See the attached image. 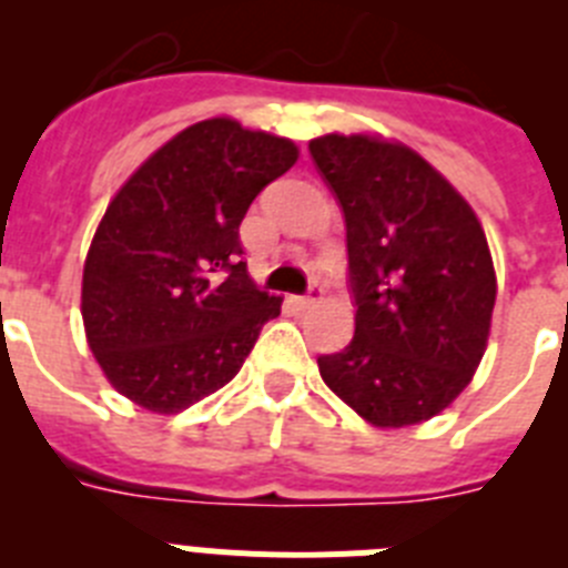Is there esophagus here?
I'll use <instances>...</instances> for the list:
<instances>
[{"label":"esophagus","mask_w":568,"mask_h":568,"mask_svg":"<svg viewBox=\"0 0 568 568\" xmlns=\"http://www.w3.org/2000/svg\"><path fill=\"white\" fill-rule=\"evenodd\" d=\"M321 295H324V290H321L318 284H310V290L301 295L298 304H301V307H313V304H318V301H321Z\"/></svg>","instance_id":"esophagus-1"}]
</instances>
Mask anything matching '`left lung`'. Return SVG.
Here are the masks:
<instances>
[{
  "label": "left lung",
  "mask_w": 568,
  "mask_h": 568,
  "mask_svg": "<svg viewBox=\"0 0 568 568\" xmlns=\"http://www.w3.org/2000/svg\"><path fill=\"white\" fill-rule=\"evenodd\" d=\"M315 170L346 224L355 335L318 355L324 384L375 426H413L453 404L489 338L495 267L478 215L415 150L321 135Z\"/></svg>",
  "instance_id": "1"
}]
</instances>
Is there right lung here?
<instances>
[{
	"label": "right lung",
	"instance_id": "add662e5",
	"mask_svg": "<svg viewBox=\"0 0 568 568\" xmlns=\"http://www.w3.org/2000/svg\"><path fill=\"white\" fill-rule=\"evenodd\" d=\"M298 159L233 119L190 124L115 193L82 278L88 344L110 384L173 415L235 378L281 298L247 275L239 224Z\"/></svg>",
	"mask_w": 568,
	"mask_h": 568
}]
</instances>
